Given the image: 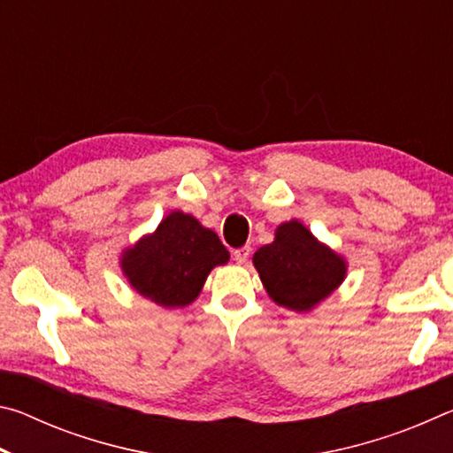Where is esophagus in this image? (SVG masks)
<instances>
[{"label":"esophagus","mask_w":453,"mask_h":453,"mask_svg":"<svg viewBox=\"0 0 453 453\" xmlns=\"http://www.w3.org/2000/svg\"><path fill=\"white\" fill-rule=\"evenodd\" d=\"M250 254H251V250L248 248V245H243V248H240V250H235V251H234V259H235L237 264H245V262H248Z\"/></svg>","instance_id":"esophagus-1"}]
</instances>
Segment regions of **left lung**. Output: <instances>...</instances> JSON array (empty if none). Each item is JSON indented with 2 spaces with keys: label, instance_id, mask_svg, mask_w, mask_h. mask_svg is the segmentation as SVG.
I'll use <instances>...</instances> for the list:
<instances>
[{
  "label": "left lung",
  "instance_id": "left-lung-1",
  "mask_svg": "<svg viewBox=\"0 0 453 453\" xmlns=\"http://www.w3.org/2000/svg\"><path fill=\"white\" fill-rule=\"evenodd\" d=\"M254 265L267 296L294 311H311L342 286L348 264L319 243L302 221L275 229V240L254 254Z\"/></svg>",
  "mask_w": 453,
  "mask_h": 453
}]
</instances>
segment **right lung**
Instances as JSON below:
<instances>
[{
  "mask_svg": "<svg viewBox=\"0 0 453 453\" xmlns=\"http://www.w3.org/2000/svg\"><path fill=\"white\" fill-rule=\"evenodd\" d=\"M229 251L216 232L180 210L172 211L150 235L121 254V272L137 294L162 308H183L196 300L216 265Z\"/></svg>",
  "mask_w": 453,
  "mask_h": 453,
  "instance_id": "right-lung-1",
  "label": "right lung"
}]
</instances>
